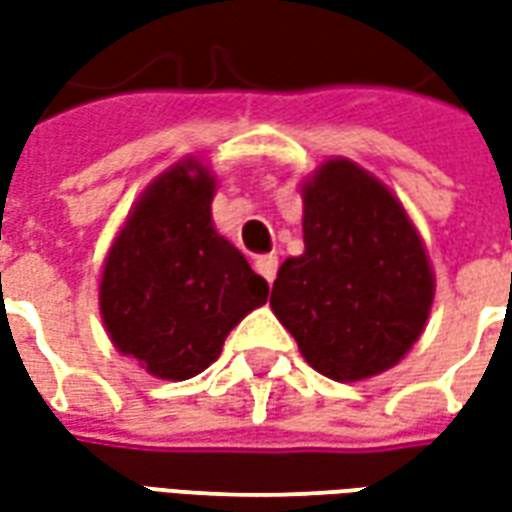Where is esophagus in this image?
Segmentation results:
<instances>
[{
	"label": "esophagus",
	"mask_w": 512,
	"mask_h": 512,
	"mask_svg": "<svg viewBox=\"0 0 512 512\" xmlns=\"http://www.w3.org/2000/svg\"><path fill=\"white\" fill-rule=\"evenodd\" d=\"M255 268H257V274H260V277L266 279L268 285H271V282H274V277H277V268H279L277 255H260L255 260Z\"/></svg>",
	"instance_id": "1"
}]
</instances>
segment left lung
<instances>
[{
  "instance_id": "obj_1",
  "label": "left lung",
  "mask_w": 512,
  "mask_h": 512,
  "mask_svg": "<svg viewBox=\"0 0 512 512\" xmlns=\"http://www.w3.org/2000/svg\"><path fill=\"white\" fill-rule=\"evenodd\" d=\"M301 200L304 252L279 266L271 310L321 376H381L428 323L436 277L425 241L395 191L351 158H326Z\"/></svg>"
}]
</instances>
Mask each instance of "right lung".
Masks as SVG:
<instances>
[{
	"label": "right lung",
	"instance_id": "right-lung-1",
	"mask_svg": "<svg viewBox=\"0 0 512 512\" xmlns=\"http://www.w3.org/2000/svg\"><path fill=\"white\" fill-rule=\"evenodd\" d=\"M216 175L180 158L147 186L109 246L98 307L109 340L145 373L186 381L268 299V282L216 233Z\"/></svg>",
	"mask_w": 512,
	"mask_h": 512
}]
</instances>
